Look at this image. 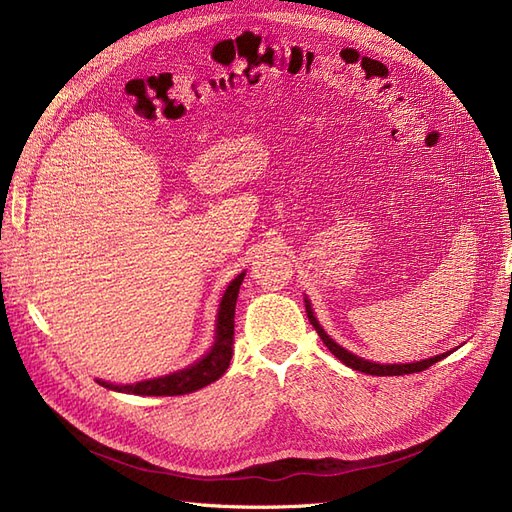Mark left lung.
<instances>
[{
	"instance_id": "1",
	"label": "left lung",
	"mask_w": 512,
	"mask_h": 512,
	"mask_svg": "<svg viewBox=\"0 0 512 512\" xmlns=\"http://www.w3.org/2000/svg\"><path fill=\"white\" fill-rule=\"evenodd\" d=\"M305 307H307V318L309 322L313 324V329L318 331L320 339L326 344V348H329L333 355L342 361L344 365H348V368L352 370H359L363 374H372V376H402V374H415V372H424L428 370L432 363L441 361L443 357H448V352H443V355H437V357H430V359H424V361H417V363H391V365H383V363H372V361H365L357 355H352V352H348L346 348L339 346L337 342H333V339L324 333L322 326L318 324L316 316H313V309H311V303L309 300H305Z\"/></svg>"
}]
</instances>
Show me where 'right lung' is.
Returning <instances> with one entry per match:
<instances>
[{
  "label": "right lung",
  "instance_id": "obj_1",
  "mask_svg": "<svg viewBox=\"0 0 512 512\" xmlns=\"http://www.w3.org/2000/svg\"><path fill=\"white\" fill-rule=\"evenodd\" d=\"M244 274L246 272H240L238 277L229 283L227 292L222 294V300L218 305V316H216L214 346L203 359L188 365L186 370H179L160 378H151V381H142L134 385H112L106 381H97V383L114 391L134 393V396H183V393H192L196 389L218 381V378L227 372L231 355H233L235 300H238Z\"/></svg>",
  "mask_w": 512,
  "mask_h": 512
}]
</instances>
